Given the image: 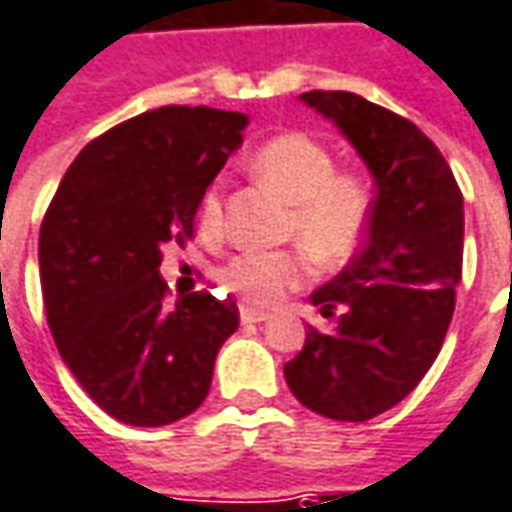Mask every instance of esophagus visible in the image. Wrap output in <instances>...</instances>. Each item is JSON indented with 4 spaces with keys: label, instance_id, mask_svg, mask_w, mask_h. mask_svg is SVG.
Masks as SVG:
<instances>
[{
    "label": "esophagus",
    "instance_id": "obj_1",
    "mask_svg": "<svg viewBox=\"0 0 512 512\" xmlns=\"http://www.w3.org/2000/svg\"><path fill=\"white\" fill-rule=\"evenodd\" d=\"M268 313H263V310H255V307H241V321L244 324H260V321H266Z\"/></svg>",
    "mask_w": 512,
    "mask_h": 512
}]
</instances>
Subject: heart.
<instances>
[{
    "label": "heart",
    "instance_id": "1",
    "mask_svg": "<svg viewBox=\"0 0 512 512\" xmlns=\"http://www.w3.org/2000/svg\"><path fill=\"white\" fill-rule=\"evenodd\" d=\"M249 171L291 205L285 232L318 266L338 268L355 257L371 219V188L363 174L335 169L330 146L305 132H280L252 152ZM199 221L207 235L221 232L224 191L219 182L202 194ZM304 253L244 252L221 268L219 282L244 305L274 307L285 293L302 288L313 277Z\"/></svg>",
    "mask_w": 512,
    "mask_h": 512
}]
</instances>
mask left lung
<instances>
[{
	"label": "left lung",
	"instance_id": "1",
	"mask_svg": "<svg viewBox=\"0 0 512 512\" xmlns=\"http://www.w3.org/2000/svg\"><path fill=\"white\" fill-rule=\"evenodd\" d=\"M302 102L341 127L377 194L363 249L310 296L335 327L307 324L285 382L318 416L368 421L399 405L441 352L463 277V194L413 121L349 91H307Z\"/></svg>",
	"mask_w": 512,
	"mask_h": 512
}]
</instances>
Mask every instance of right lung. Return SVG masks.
<instances>
[{"label": "right lung", "instance_id": "obj_1", "mask_svg": "<svg viewBox=\"0 0 512 512\" xmlns=\"http://www.w3.org/2000/svg\"><path fill=\"white\" fill-rule=\"evenodd\" d=\"M244 113L166 105L82 149L46 207L41 288L60 357L107 416L174 424L205 402L238 307L196 291L169 305L166 244L194 238L207 185L241 144Z\"/></svg>", "mask_w": 512, "mask_h": 512}]
</instances>
